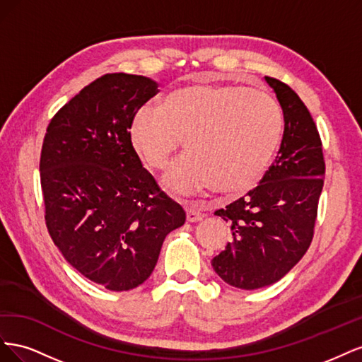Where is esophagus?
<instances>
[{
  "mask_svg": "<svg viewBox=\"0 0 362 362\" xmlns=\"http://www.w3.org/2000/svg\"><path fill=\"white\" fill-rule=\"evenodd\" d=\"M185 211H187V221L189 222H199V221H202L204 213H201L194 205H189L187 210H185Z\"/></svg>",
  "mask_w": 362,
  "mask_h": 362,
  "instance_id": "obj_1",
  "label": "esophagus"
}]
</instances>
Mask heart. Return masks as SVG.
I'll return each mask as SVG.
<instances>
[{"mask_svg":"<svg viewBox=\"0 0 362 362\" xmlns=\"http://www.w3.org/2000/svg\"><path fill=\"white\" fill-rule=\"evenodd\" d=\"M282 113L264 90L238 84H190L141 107L129 140L151 169H166L182 144L190 152L164 177L172 193L190 194L216 185L223 193L255 187L275 156Z\"/></svg>","mask_w":362,"mask_h":362,"instance_id":"1","label":"heart"}]
</instances>
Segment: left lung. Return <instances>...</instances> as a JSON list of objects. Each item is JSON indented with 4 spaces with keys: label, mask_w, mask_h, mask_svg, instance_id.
Returning <instances> with one entry per match:
<instances>
[{
    "label": "left lung",
    "mask_w": 362,
    "mask_h": 362,
    "mask_svg": "<svg viewBox=\"0 0 362 362\" xmlns=\"http://www.w3.org/2000/svg\"><path fill=\"white\" fill-rule=\"evenodd\" d=\"M284 113V136L275 161L255 189L214 214L231 223L233 240L211 259L226 284L257 290L278 282L308 250L323 189L320 134L290 86L272 76Z\"/></svg>",
    "instance_id": "8db88e82"
}]
</instances>
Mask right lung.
I'll return each instance as SVG.
<instances>
[{
	"instance_id": "right-lung-1",
	"label": "right lung",
	"mask_w": 362,
	"mask_h": 362,
	"mask_svg": "<svg viewBox=\"0 0 362 362\" xmlns=\"http://www.w3.org/2000/svg\"><path fill=\"white\" fill-rule=\"evenodd\" d=\"M157 93L146 76L105 74L54 115L43 139L48 233L74 269L112 291L144 284L164 238L185 222L129 140L131 119Z\"/></svg>"
}]
</instances>
